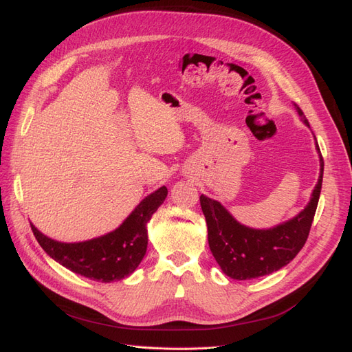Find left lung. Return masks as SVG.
I'll return each instance as SVG.
<instances>
[{"instance_id": "1", "label": "left lung", "mask_w": 352, "mask_h": 352, "mask_svg": "<svg viewBox=\"0 0 352 352\" xmlns=\"http://www.w3.org/2000/svg\"><path fill=\"white\" fill-rule=\"evenodd\" d=\"M296 107L305 126L310 124L304 112ZM320 160V175L311 192L310 201L297 217L274 228L256 230L238 222L219 201L200 196V206L208 223L210 252L222 272L232 279L245 280L265 276L287 266L307 241L311 222L319 203L323 181V157L316 144Z\"/></svg>"}]
</instances>
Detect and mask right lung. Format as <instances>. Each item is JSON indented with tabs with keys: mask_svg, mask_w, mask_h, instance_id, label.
<instances>
[{
	"mask_svg": "<svg viewBox=\"0 0 352 352\" xmlns=\"http://www.w3.org/2000/svg\"><path fill=\"white\" fill-rule=\"evenodd\" d=\"M168 195L166 187L144 197L117 230L82 243H61L30 223L33 235L50 257L77 275L98 282L121 280L140 265L147 248V222Z\"/></svg>",
	"mask_w": 352,
	"mask_h": 352,
	"instance_id": "right-lung-1",
	"label": "right lung"
}]
</instances>
